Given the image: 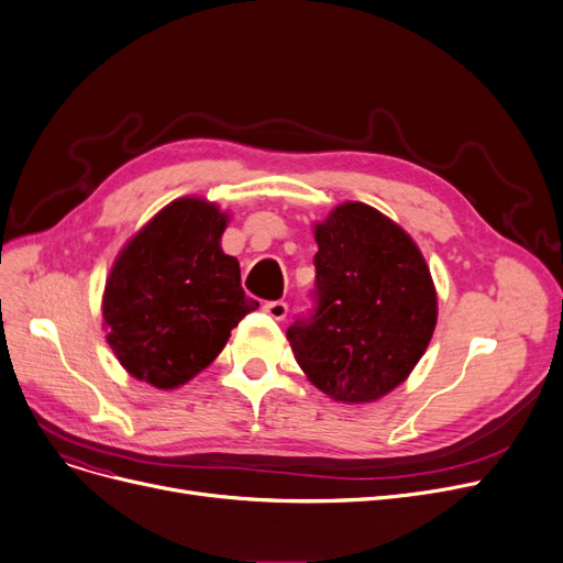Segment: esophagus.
<instances>
[{
	"instance_id": "esophagus-1",
	"label": "esophagus",
	"mask_w": 563,
	"mask_h": 563,
	"mask_svg": "<svg viewBox=\"0 0 563 563\" xmlns=\"http://www.w3.org/2000/svg\"><path fill=\"white\" fill-rule=\"evenodd\" d=\"M264 312L268 317H274L276 322H280V320H285V314H287V303L285 301H268V303H264Z\"/></svg>"
}]
</instances>
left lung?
<instances>
[{
    "label": "left lung",
    "instance_id": "left-lung-1",
    "mask_svg": "<svg viewBox=\"0 0 563 563\" xmlns=\"http://www.w3.org/2000/svg\"><path fill=\"white\" fill-rule=\"evenodd\" d=\"M314 297L287 329L306 377L335 402H375L400 386L437 327V289L413 239L363 202L312 225Z\"/></svg>",
    "mask_w": 563,
    "mask_h": 563
}]
</instances>
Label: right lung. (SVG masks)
I'll return each instance as SVG.
<instances>
[{"mask_svg": "<svg viewBox=\"0 0 563 563\" xmlns=\"http://www.w3.org/2000/svg\"><path fill=\"white\" fill-rule=\"evenodd\" d=\"M230 213L205 198L163 207L119 251L103 289V329L131 377L169 390L221 354L260 303L241 289L221 236Z\"/></svg>", "mask_w": 563, "mask_h": 563, "instance_id": "obj_1", "label": "right lung"}]
</instances>
